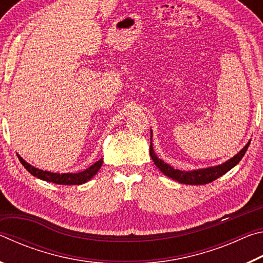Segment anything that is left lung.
Listing matches in <instances>:
<instances>
[{
	"instance_id": "left-lung-1",
	"label": "left lung",
	"mask_w": 263,
	"mask_h": 263,
	"mask_svg": "<svg viewBox=\"0 0 263 263\" xmlns=\"http://www.w3.org/2000/svg\"><path fill=\"white\" fill-rule=\"evenodd\" d=\"M152 137H153V132H152V130H151L149 154H151V158H152V160L154 161L155 166H157L164 175L171 177V179L180 182V183L193 184V185L210 183V182L215 181L216 179H218V177H220L224 174H226V173L231 171V169H232L234 166H237L240 160L242 159L245 153H246L249 144H251V140H249L239 153L235 154L233 158H231L230 160H228V161L218 164V166H212V167L201 168V169H194V171H180V169L173 168L171 164L166 163L163 160L158 158V155L155 154L154 149H153Z\"/></svg>"
}]
</instances>
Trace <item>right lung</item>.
Listing matches in <instances>:
<instances>
[{
  "instance_id": "obj_1",
  "label": "right lung",
  "mask_w": 263,
  "mask_h": 263,
  "mask_svg": "<svg viewBox=\"0 0 263 263\" xmlns=\"http://www.w3.org/2000/svg\"><path fill=\"white\" fill-rule=\"evenodd\" d=\"M18 159L21 163L23 164L24 168L28 171L31 175H33L38 179H41L43 181H47V182H52V183H57V184H64V185H70V184H82L86 183L87 181H89L91 177H94L97 172L100 171V168L103 163V159H100L99 161H96L94 164H91L90 167H88L87 169H84L82 172L79 173H52V172H47V171H43V169L35 168L33 166H31L30 163H28L25 160L18 155Z\"/></svg>"
}]
</instances>
